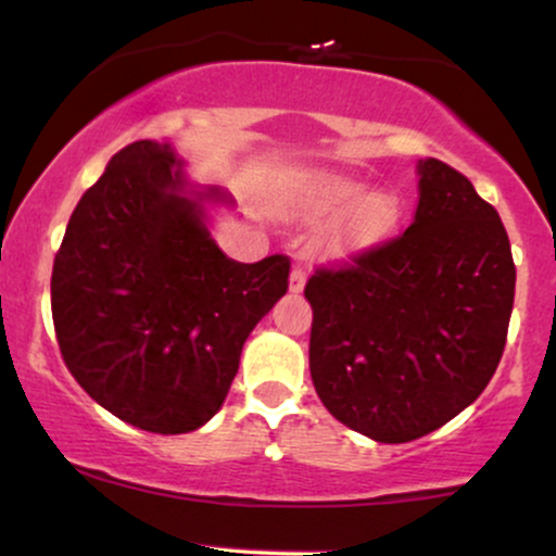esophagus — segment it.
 <instances>
[{
	"label": "esophagus",
	"mask_w": 556,
	"mask_h": 556,
	"mask_svg": "<svg viewBox=\"0 0 556 556\" xmlns=\"http://www.w3.org/2000/svg\"><path fill=\"white\" fill-rule=\"evenodd\" d=\"M303 288H306V271H303L301 266H292V271H290V290L292 292H301Z\"/></svg>",
	"instance_id": "esophagus-1"
}]
</instances>
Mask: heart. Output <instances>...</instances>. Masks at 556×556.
I'll return each mask as SVG.
<instances>
[{"instance_id": "obj_1", "label": "heart", "mask_w": 556, "mask_h": 556, "mask_svg": "<svg viewBox=\"0 0 556 556\" xmlns=\"http://www.w3.org/2000/svg\"><path fill=\"white\" fill-rule=\"evenodd\" d=\"M367 192L356 176L338 170H314L292 179V205L306 218H327L349 208L327 235L325 250L332 258H353L380 245L399 222L393 192Z\"/></svg>"}]
</instances>
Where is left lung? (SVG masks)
Here are the masks:
<instances>
[{"label":"left lung","mask_w":556,"mask_h":556,"mask_svg":"<svg viewBox=\"0 0 556 556\" xmlns=\"http://www.w3.org/2000/svg\"><path fill=\"white\" fill-rule=\"evenodd\" d=\"M404 235L316 268L308 367L321 404L380 443L417 441L483 393L502 362L515 261L496 208L443 161H419Z\"/></svg>","instance_id":"8db88e82"}]
</instances>
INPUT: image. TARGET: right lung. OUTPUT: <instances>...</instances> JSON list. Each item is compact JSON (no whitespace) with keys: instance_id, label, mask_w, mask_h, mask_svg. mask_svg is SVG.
<instances>
[{"instance_id":"right-lung-1","label":"right lung","mask_w":556,"mask_h":556,"mask_svg":"<svg viewBox=\"0 0 556 556\" xmlns=\"http://www.w3.org/2000/svg\"><path fill=\"white\" fill-rule=\"evenodd\" d=\"M205 200L227 194L194 189L170 144L139 139L78 200L52 266L65 367L102 408L161 435L222 408L248 334L288 292V255L227 258Z\"/></svg>"}]
</instances>
